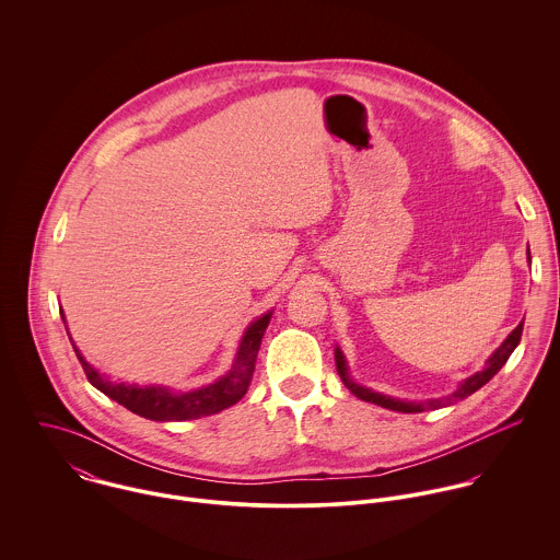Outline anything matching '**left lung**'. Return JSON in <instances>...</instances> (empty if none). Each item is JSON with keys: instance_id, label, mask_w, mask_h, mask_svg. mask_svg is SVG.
<instances>
[{"instance_id": "left-lung-1", "label": "left lung", "mask_w": 560, "mask_h": 560, "mask_svg": "<svg viewBox=\"0 0 560 560\" xmlns=\"http://www.w3.org/2000/svg\"><path fill=\"white\" fill-rule=\"evenodd\" d=\"M526 258L530 262V249H526ZM522 329H524V320L504 338V342L487 358L485 366L477 371L475 375L466 377L464 382H459L457 390H453L448 397H440V399H427V400H402L393 399L388 395H382V393H375L366 386H360L358 382L351 380L349 375V366H347V360H345V353L340 351V347L336 345L334 349V358H336V369H338V375L342 380V384L358 397V399L366 400V402H375V405H382L386 409H393V411H402V413H416V411H424V409H440V407H448L457 400L468 399L470 395H475L479 388H482L509 360V355L515 351V347L520 345V338H522Z\"/></svg>"}]
</instances>
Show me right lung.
Listing matches in <instances>:
<instances>
[{"instance_id":"right-lung-1","label":"right lung","mask_w":560,"mask_h":560,"mask_svg":"<svg viewBox=\"0 0 560 560\" xmlns=\"http://www.w3.org/2000/svg\"><path fill=\"white\" fill-rule=\"evenodd\" d=\"M65 327L67 319L65 313L60 311ZM273 311L265 313L262 317L252 320L243 336H241L240 347L233 360V366L226 375H222L220 380H215L209 386L196 388V390H187V393H178L172 390L167 386H138V384H125V382H112L107 375L98 373L90 362H85V358L81 355L80 349L75 347L71 334V342L75 349V355L83 366V373L88 377V382L101 390L105 397H109L116 402H120L122 407H127L129 411L149 418V420H158V422H167V420H196L202 416H211L218 413L231 405H235L237 400L243 399V395L249 388L252 382V373H254V364H256V355L260 349V340L262 334L271 320Z\"/></svg>"}]
</instances>
